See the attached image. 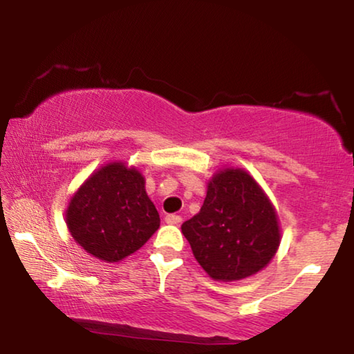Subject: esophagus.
Masks as SVG:
<instances>
[{"instance_id":"obj_1","label":"esophagus","mask_w":354,"mask_h":354,"mask_svg":"<svg viewBox=\"0 0 354 354\" xmlns=\"http://www.w3.org/2000/svg\"><path fill=\"white\" fill-rule=\"evenodd\" d=\"M166 222H167V224H171V225H180L182 217L177 216V214H167L166 216Z\"/></svg>"}]
</instances>
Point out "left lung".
Here are the masks:
<instances>
[{
  "label": "left lung",
  "mask_w": 354,
  "mask_h": 354,
  "mask_svg": "<svg viewBox=\"0 0 354 354\" xmlns=\"http://www.w3.org/2000/svg\"><path fill=\"white\" fill-rule=\"evenodd\" d=\"M182 234L201 268L219 282L259 272L280 245L275 207L243 169H224L207 182L205 203L183 222Z\"/></svg>",
  "instance_id": "8db88e82"
}]
</instances>
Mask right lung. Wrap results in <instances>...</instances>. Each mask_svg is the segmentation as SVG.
<instances>
[{"mask_svg":"<svg viewBox=\"0 0 354 354\" xmlns=\"http://www.w3.org/2000/svg\"><path fill=\"white\" fill-rule=\"evenodd\" d=\"M159 222L145 190V177L124 162H109L91 174L66 211L74 240L106 263H118L142 248Z\"/></svg>","mask_w":354,"mask_h":354,"instance_id":"right-lung-1","label":"right lung"}]
</instances>
